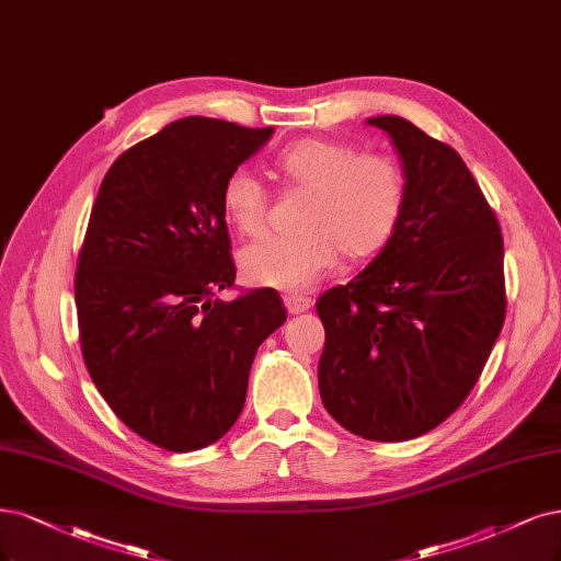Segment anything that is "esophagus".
<instances>
[{
  "label": "esophagus",
  "instance_id": "1",
  "mask_svg": "<svg viewBox=\"0 0 561 561\" xmlns=\"http://www.w3.org/2000/svg\"><path fill=\"white\" fill-rule=\"evenodd\" d=\"M283 301H285L287 313H293V316L306 313L308 308L313 306V299H311V297H306V295H285V297H283Z\"/></svg>",
  "mask_w": 561,
  "mask_h": 561
}]
</instances>
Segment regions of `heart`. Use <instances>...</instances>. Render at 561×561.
Listing matches in <instances>:
<instances>
[{
	"mask_svg": "<svg viewBox=\"0 0 561 561\" xmlns=\"http://www.w3.org/2000/svg\"><path fill=\"white\" fill-rule=\"evenodd\" d=\"M276 169L285 181L308 190L297 234H272L241 250L243 280L255 287H311L339 262L369 257L388 243L405 204L401 167L351 144L304 139L283 150ZM222 210L239 234L255 237L266 220V190L239 167L222 185Z\"/></svg>",
	"mask_w": 561,
	"mask_h": 561,
	"instance_id": "obj_1",
	"label": "heart"
}]
</instances>
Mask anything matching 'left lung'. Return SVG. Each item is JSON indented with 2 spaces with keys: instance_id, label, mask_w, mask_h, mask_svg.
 I'll return each mask as SVG.
<instances>
[{
  "instance_id": "1",
  "label": "left lung",
  "mask_w": 561,
  "mask_h": 561,
  "mask_svg": "<svg viewBox=\"0 0 561 561\" xmlns=\"http://www.w3.org/2000/svg\"><path fill=\"white\" fill-rule=\"evenodd\" d=\"M366 125L399 152L405 204L374 262L316 304L318 382L341 427L394 443L438 427L473 390L506 318L504 239L457 150L399 115Z\"/></svg>"
}]
</instances>
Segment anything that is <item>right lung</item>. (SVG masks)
Returning <instances> with one entry per match:
<instances>
[{"instance_id": "add662e5", "label": "right lung", "mask_w": 561, "mask_h": 561, "mask_svg": "<svg viewBox=\"0 0 561 561\" xmlns=\"http://www.w3.org/2000/svg\"><path fill=\"white\" fill-rule=\"evenodd\" d=\"M272 134L190 115L125 150L96 192L73 285L83 359L111 411L171 453L231 430L287 318L268 287L216 297L237 276L222 185Z\"/></svg>"}]
</instances>
